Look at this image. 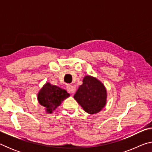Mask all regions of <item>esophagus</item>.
<instances>
[{
  "mask_svg": "<svg viewBox=\"0 0 152 152\" xmlns=\"http://www.w3.org/2000/svg\"><path fill=\"white\" fill-rule=\"evenodd\" d=\"M66 90L67 91L70 92V93H72V92H74V91H75V89H74V86L72 85H70V84H68V85L66 86Z\"/></svg>",
  "mask_w": 152,
  "mask_h": 152,
  "instance_id": "1",
  "label": "esophagus"
}]
</instances>
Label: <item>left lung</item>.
<instances>
[{"label":"left lung","instance_id":"1","mask_svg":"<svg viewBox=\"0 0 152 152\" xmlns=\"http://www.w3.org/2000/svg\"><path fill=\"white\" fill-rule=\"evenodd\" d=\"M74 98L84 111L89 114H95L106 104L107 91L103 84L96 78L86 76Z\"/></svg>","mask_w":152,"mask_h":152}]
</instances>
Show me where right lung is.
Returning a JSON list of instances; mask_svg holds the SVG:
<instances>
[{"mask_svg":"<svg viewBox=\"0 0 152 152\" xmlns=\"http://www.w3.org/2000/svg\"><path fill=\"white\" fill-rule=\"evenodd\" d=\"M69 96L70 94L65 90L46 83L39 91L37 99L39 104L44 107L48 113H51Z\"/></svg>","mask_w":152,"mask_h":152,"instance_id":"obj_1","label":"right lung"}]
</instances>
